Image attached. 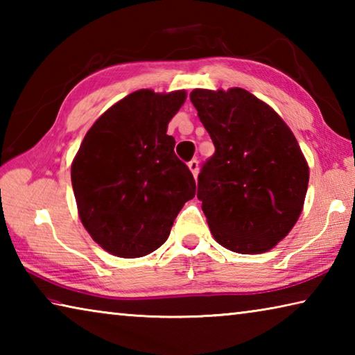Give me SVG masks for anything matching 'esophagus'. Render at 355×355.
I'll use <instances>...</instances> for the list:
<instances>
[{
    "label": "esophagus",
    "instance_id": "obj_1",
    "mask_svg": "<svg viewBox=\"0 0 355 355\" xmlns=\"http://www.w3.org/2000/svg\"><path fill=\"white\" fill-rule=\"evenodd\" d=\"M188 166H189V169L192 172V175L197 177V173H199V161H197L196 158L191 159L189 163H188Z\"/></svg>",
    "mask_w": 355,
    "mask_h": 355
}]
</instances>
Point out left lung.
Listing matches in <instances>:
<instances>
[{
    "instance_id": "obj_1",
    "label": "left lung",
    "mask_w": 355,
    "mask_h": 355,
    "mask_svg": "<svg viewBox=\"0 0 355 355\" xmlns=\"http://www.w3.org/2000/svg\"><path fill=\"white\" fill-rule=\"evenodd\" d=\"M189 98L214 144L197 199L216 241L238 254L272 249L296 224L309 166L286 123L244 89H196Z\"/></svg>"
}]
</instances>
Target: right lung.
Instances as JSON below:
<instances>
[{"label": "right lung", "instance_id": "right-lung-1", "mask_svg": "<svg viewBox=\"0 0 355 355\" xmlns=\"http://www.w3.org/2000/svg\"><path fill=\"white\" fill-rule=\"evenodd\" d=\"M184 98V91L130 94L92 125L78 150L71 164L78 213L112 255L144 257L163 245L196 196L194 177L166 135Z\"/></svg>", "mask_w": 355, "mask_h": 355}]
</instances>
